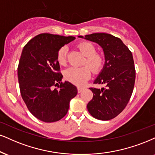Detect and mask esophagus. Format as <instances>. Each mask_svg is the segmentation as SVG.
Masks as SVG:
<instances>
[{
  "instance_id": "1",
  "label": "esophagus",
  "mask_w": 155,
  "mask_h": 155,
  "mask_svg": "<svg viewBox=\"0 0 155 155\" xmlns=\"http://www.w3.org/2000/svg\"><path fill=\"white\" fill-rule=\"evenodd\" d=\"M84 90V87H78V93H81L82 91H83Z\"/></svg>"
}]
</instances>
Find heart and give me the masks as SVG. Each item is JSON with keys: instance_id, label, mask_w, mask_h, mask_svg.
<instances>
[{"instance_id": "obj_1", "label": "heart", "mask_w": 155, "mask_h": 155, "mask_svg": "<svg viewBox=\"0 0 155 155\" xmlns=\"http://www.w3.org/2000/svg\"><path fill=\"white\" fill-rule=\"evenodd\" d=\"M78 48L86 57L84 64H87L93 71H98L102 68L104 63V57L96 52V48L93 43L89 41H83L78 45ZM68 47H60L57 54V60L59 64L64 65L67 62ZM64 78L67 81L77 85H82L91 77V70L88 67H70L64 71Z\"/></svg>"}]
</instances>
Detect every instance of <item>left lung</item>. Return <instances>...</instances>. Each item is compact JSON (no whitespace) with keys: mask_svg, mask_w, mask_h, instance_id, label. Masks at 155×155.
I'll return each mask as SVG.
<instances>
[{"mask_svg":"<svg viewBox=\"0 0 155 155\" xmlns=\"http://www.w3.org/2000/svg\"><path fill=\"white\" fill-rule=\"evenodd\" d=\"M78 37L100 45L105 57L104 65L94 83L105 84L106 87L90 88L93 97L87 110L97 119H112L125 108L132 94L136 78L132 54L119 38L111 34L94 33Z\"/></svg>","mask_w":155,"mask_h":155,"instance_id":"8db88e82","label":"left lung"}]
</instances>
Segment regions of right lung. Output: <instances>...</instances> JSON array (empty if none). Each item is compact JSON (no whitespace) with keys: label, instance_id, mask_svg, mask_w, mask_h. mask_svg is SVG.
Segmentation results:
<instances>
[{"label":"right lung","instance_id":"1","mask_svg":"<svg viewBox=\"0 0 155 155\" xmlns=\"http://www.w3.org/2000/svg\"><path fill=\"white\" fill-rule=\"evenodd\" d=\"M74 37L40 34L24 46L18 66L21 94L28 110L38 119L51 123L66 115L77 87L59 72L57 51ZM58 86L54 89V86Z\"/></svg>","mask_w":155,"mask_h":155}]
</instances>
